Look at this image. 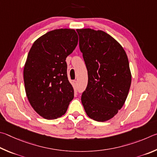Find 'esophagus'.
<instances>
[{"label": "esophagus", "mask_w": 157, "mask_h": 157, "mask_svg": "<svg viewBox=\"0 0 157 157\" xmlns=\"http://www.w3.org/2000/svg\"><path fill=\"white\" fill-rule=\"evenodd\" d=\"M73 83L74 84V86H76V85H77V81H76V80L73 81Z\"/></svg>", "instance_id": "34e87169"}]
</instances>
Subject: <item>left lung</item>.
I'll return each mask as SVG.
<instances>
[{"label": "left lung", "mask_w": 157, "mask_h": 157, "mask_svg": "<svg viewBox=\"0 0 157 157\" xmlns=\"http://www.w3.org/2000/svg\"><path fill=\"white\" fill-rule=\"evenodd\" d=\"M88 74L81 102L92 119L104 122L121 109L130 88L128 56L117 41L102 30L76 29Z\"/></svg>", "instance_id": "1"}]
</instances>
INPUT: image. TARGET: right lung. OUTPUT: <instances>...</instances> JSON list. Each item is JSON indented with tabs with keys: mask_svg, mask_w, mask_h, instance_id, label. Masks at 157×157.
<instances>
[{
	"mask_svg": "<svg viewBox=\"0 0 157 157\" xmlns=\"http://www.w3.org/2000/svg\"><path fill=\"white\" fill-rule=\"evenodd\" d=\"M73 29H57L33 43L24 66L27 97L33 109L45 119L62 117L74 98L68 81L66 58L78 44Z\"/></svg>",
	"mask_w": 157,
	"mask_h": 157,
	"instance_id": "1",
	"label": "right lung"
}]
</instances>
